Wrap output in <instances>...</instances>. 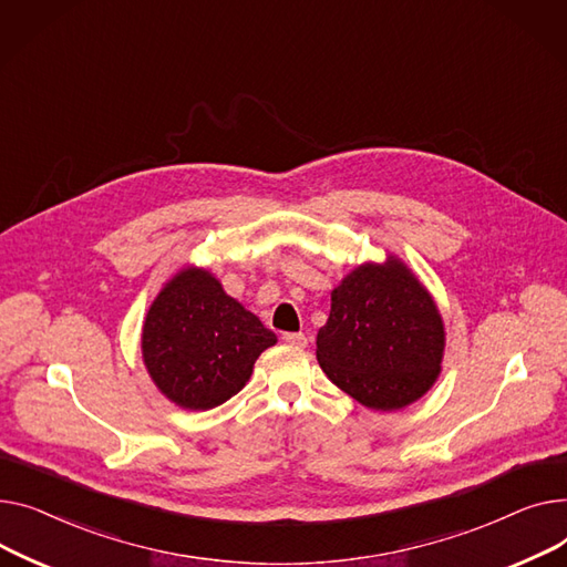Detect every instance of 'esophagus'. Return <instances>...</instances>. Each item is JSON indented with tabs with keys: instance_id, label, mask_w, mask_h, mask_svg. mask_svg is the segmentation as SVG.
Instances as JSON below:
<instances>
[{
	"instance_id": "esophagus-1",
	"label": "esophagus",
	"mask_w": 567,
	"mask_h": 567,
	"mask_svg": "<svg viewBox=\"0 0 567 567\" xmlns=\"http://www.w3.org/2000/svg\"><path fill=\"white\" fill-rule=\"evenodd\" d=\"M284 341L295 348H307L309 343V339L302 334V331H288V334H284Z\"/></svg>"
}]
</instances>
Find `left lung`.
Listing matches in <instances>:
<instances>
[{
  "instance_id": "8db88e82",
  "label": "left lung",
  "mask_w": 567,
  "mask_h": 567,
  "mask_svg": "<svg viewBox=\"0 0 567 567\" xmlns=\"http://www.w3.org/2000/svg\"><path fill=\"white\" fill-rule=\"evenodd\" d=\"M324 375L363 408L403 410L435 384L444 359V320L408 265L386 256L363 262L331 290L316 339Z\"/></svg>"
}]
</instances>
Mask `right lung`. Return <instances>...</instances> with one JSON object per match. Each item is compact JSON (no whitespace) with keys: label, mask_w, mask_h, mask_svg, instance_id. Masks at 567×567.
Instances as JSON below:
<instances>
[{"label":"right lung","mask_w":567,"mask_h":567,"mask_svg":"<svg viewBox=\"0 0 567 567\" xmlns=\"http://www.w3.org/2000/svg\"><path fill=\"white\" fill-rule=\"evenodd\" d=\"M277 343L204 268H183L146 313L142 354L155 386L183 410H213L251 378L262 350Z\"/></svg>","instance_id":"obj_1"}]
</instances>
